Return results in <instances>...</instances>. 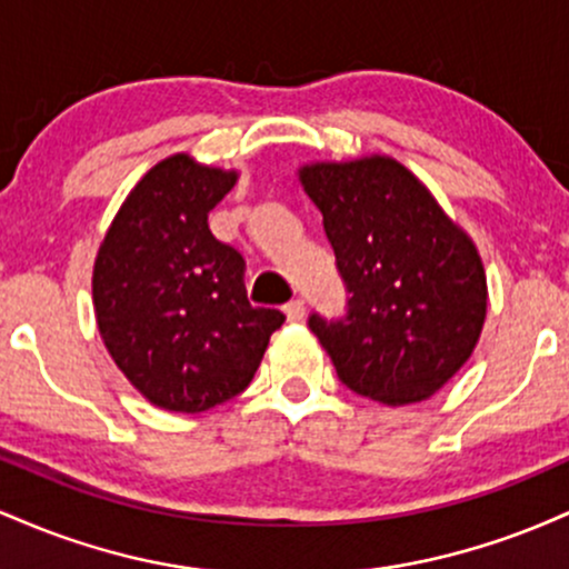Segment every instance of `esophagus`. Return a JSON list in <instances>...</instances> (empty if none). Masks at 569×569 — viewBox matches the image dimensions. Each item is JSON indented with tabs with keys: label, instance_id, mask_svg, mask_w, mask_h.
<instances>
[{
	"label": "esophagus",
	"instance_id": "obj_1",
	"mask_svg": "<svg viewBox=\"0 0 569 569\" xmlns=\"http://www.w3.org/2000/svg\"><path fill=\"white\" fill-rule=\"evenodd\" d=\"M283 312H286V318H289V323L305 321V302L302 299H291V302L283 307Z\"/></svg>",
	"mask_w": 569,
	"mask_h": 569
}]
</instances>
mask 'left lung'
Wrapping results in <instances>:
<instances>
[{"label": "left lung", "instance_id": "obj_1", "mask_svg": "<svg viewBox=\"0 0 569 569\" xmlns=\"http://www.w3.org/2000/svg\"><path fill=\"white\" fill-rule=\"evenodd\" d=\"M299 184L348 286V316L310 331L352 393L420 403L471 358L487 318V272L471 234L388 154L307 162Z\"/></svg>", "mask_w": 569, "mask_h": 569}]
</instances>
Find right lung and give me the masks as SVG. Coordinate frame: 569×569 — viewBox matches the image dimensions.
<instances>
[{"label":"right lung","instance_id":"right-lung-1","mask_svg":"<svg viewBox=\"0 0 569 569\" xmlns=\"http://www.w3.org/2000/svg\"><path fill=\"white\" fill-rule=\"evenodd\" d=\"M238 171L179 152L128 192L98 246L93 310L103 345L154 407L198 415L243 393L283 312L251 307L243 257L208 230Z\"/></svg>","mask_w":569,"mask_h":569}]
</instances>
